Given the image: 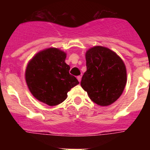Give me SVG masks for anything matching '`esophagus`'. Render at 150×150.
<instances>
[{"label": "esophagus", "instance_id": "1", "mask_svg": "<svg viewBox=\"0 0 150 150\" xmlns=\"http://www.w3.org/2000/svg\"><path fill=\"white\" fill-rule=\"evenodd\" d=\"M81 78H82L81 76H77V79H78V81H79V83H80V81H81Z\"/></svg>", "mask_w": 150, "mask_h": 150}]
</instances>
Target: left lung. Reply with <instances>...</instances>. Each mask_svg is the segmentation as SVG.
I'll return each mask as SVG.
<instances>
[{"instance_id":"left-lung-1","label":"left lung","mask_w":150,"mask_h":150,"mask_svg":"<svg viewBox=\"0 0 150 150\" xmlns=\"http://www.w3.org/2000/svg\"><path fill=\"white\" fill-rule=\"evenodd\" d=\"M87 71L81 86L98 105L109 106L122 94L127 82L126 67L115 52L96 46L86 53Z\"/></svg>"}]
</instances>
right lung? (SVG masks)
<instances>
[{
    "mask_svg": "<svg viewBox=\"0 0 150 150\" xmlns=\"http://www.w3.org/2000/svg\"><path fill=\"white\" fill-rule=\"evenodd\" d=\"M66 55L59 49H46L36 54L26 67L25 81L30 93L49 106L62 103L67 92L79 84L77 79L69 74Z\"/></svg>",
    "mask_w": 150,
    "mask_h": 150,
    "instance_id": "right-lung-1",
    "label": "right lung"
}]
</instances>
